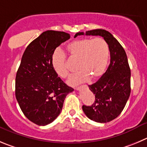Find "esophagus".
Listing matches in <instances>:
<instances>
[{
  "label": "esophagus",
  "mask_w": 147,
  "mask_h": 147,
  "mask_svg": "<svg viewBox=\"0 0 147 147\" xmlns=\"http://www.w3.org/2000/svg\"><path fill=\"white\" fill-rule=\"evenodd\" d=\"M76 90H80V88H76Z\"/></svg>",
  "instance_id": "34e87169"
}]
</instances>
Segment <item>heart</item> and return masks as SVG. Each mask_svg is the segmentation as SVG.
I'll return each mask as SVG.
<instances>
[{
    "label": "heart",
    "mask_w": 147,
    "mask_h": 147,
    "mask_svg": "<svg viewBox=\"0 0 147 147\" xmlns=\"http://www.w3.org/2000/svg\"><path fill=\"white\" fill-rule=\"evenodd\" d=\"M66 48L72 58L79 60L76 74L68 80L71 86L91 80H97L105 71L109 60V47L102 37L80 38L68 43ZM52 65L57 74L62 79L68 77L70 73L67 65L66 55L62 50L56 49L52 55Z\"/></svg>",
    "instance_id": "b5f03b06"
}]
</instances>
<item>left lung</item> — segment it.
Instances as JSON below:
<instances>
[{
    "mask_svg": "<svg viewBox=\"0 0 147 147\" xmlns=\"http://www.w3.org/2000/svg\"><path fill=\"white\" fill-rule=\"evenodd\" d=\"M101 36L108 44L110 63L107 71L96 83L89 85L95 100L90 106L83 105L82 110L90 120L107 123L119 115L125 107L131 93V70L123 47L111 33L97 29L78 32V35Z\"/></svg>",
    "mask_w": 147,
    "mask_h": 147,
    "instance_id": "left-lung-1",
    "label": "left lung"
}]
</instances>
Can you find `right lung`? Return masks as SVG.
<instances>
[{"mask_svg": "<svg viewBox=\"0 0 147 147\" xmlns=\"http://www.w3.org/2000/svg\"><path fill=\"white\" fill-rule=\"evenodd\" d=\"M64 32L47 30L25 50L16 76V98L24 115L38 125L59 115L68 94L74 91L58 77L52 65L57 47L70 38Z\"/></svg>", "mask_w": 147, "mask_h": 147, "instance_id": "1", "label": "right lung"}]
</instances>
